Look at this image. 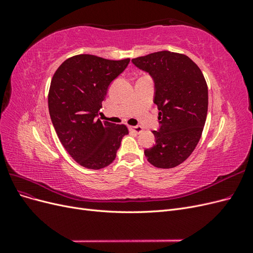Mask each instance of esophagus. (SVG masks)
Returning <instances> with one entry per match:
<instances>
[{"label": "esophagus", "instance_id": "esophagus-1", "mask_svg": "<svg viewBox=\"0 0 253 253\" xmlns=\"http://www.w3.org/2000/svg\"><path fill=\"white\" fill-rule=\"evenodd\" d=\"M128 128H129V131L131 132H133V133H136V134H139V133H141L142 132V127L141 126H128Z\"/></svg>", "mask_w": 253, "mask_h": 253}]
</instances>
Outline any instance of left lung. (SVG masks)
Instances as JSON below:
<instances>
[{"instance_id":"8db88e82","label":"left lung","mask_w":253,"mask_h":253,"mask_svg":"<svg viewBox=\"0 0 253 253\" xmlns=\"http://www.w3.org/2000/svg\"><path fill=\"white\" fill-rule=\"evenodd\" d=\"M155 82L154 103L159 110L156 143L144 150L148 162L160 169L177 167L192 154L208 112V86L201 71L183 53L163 50L132 59Z\"/></svg>"}]
</instances>
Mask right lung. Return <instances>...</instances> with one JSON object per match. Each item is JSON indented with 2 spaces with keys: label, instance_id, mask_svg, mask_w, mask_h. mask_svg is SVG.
Masks as SVG:
<instances>
[{
  "label": "right lung",
  "instance_id": "add662e5",
  "mask_svg": "<svg viewBox=\"0 0 253 253\" xmlns=\"http://www.w3.org/2000/svg\"><path fill=\"white\" fill-rule=\"evenodd\" d=\"M129 59L94 55L66 59L52 76L48 109L53 127L68 154L80 166L99 170L116 158L126 125L97 118L110 83L126 70Z\"/></svg>",
  "mask_w": 253,
  "mask_h": 253
}]
</instances>
